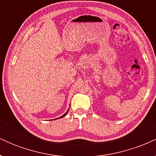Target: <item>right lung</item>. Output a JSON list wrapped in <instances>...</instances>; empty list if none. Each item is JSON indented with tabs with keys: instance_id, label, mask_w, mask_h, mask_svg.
Segmentation results:
<instances>
[{
	"instance_id": "obj_1",
	"label": "right lung",
	"mask_w": 156,
	"mask_h": 156,
	"mask_svg": "<svg viewBox=\"0 0 156 156\" xmlns=\"http://www.w3.org/2000/svg\"><path fill=\"white\" fill-rule=\"evenodd\" d=\"M67 112H66V113H65V114H64V115H63V116H62V117H60V118H62V117H64V116H66V115H67Z\"/></svg>"
}]
</instances>
